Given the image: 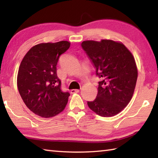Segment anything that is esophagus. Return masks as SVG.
Masks as SVG:
<instances>
[{
    "label": "esophagus",
    "instance_id": "obj_1",
    "mask_svg": "<svg viewBox=\"0 0 158 158\" xmlns=\"http://www.w3.org/2000/svg\"><path fill=\"white\" fill-rule=\"evenodd\" d=\"M70 92H71V93H79V89H72L71 90H70Z\"/></svg>",
    "mask_w": 158,
    "mask_h": 158
}]
</instances>
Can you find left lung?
Masks as SVG:
<instances>
[{
  "label": "left lung",
  "instance_id": "left-lung-1",
  "mask_svg": "<svg viewBox=\"0 0 158 158\" xmlns=\"http://www.w3.org/2000/svg\"><path fill=\"white\" fill-rule=\"evenodd\" d=\"M81 47L101 79L97 97L88 102V106L99 116H114L129 104L134 94L138 76L135 58L122 42L111 40H85Z\"/></svg>",
  "mask_w": 158,
  "mask_h": 158
}]
</instances>
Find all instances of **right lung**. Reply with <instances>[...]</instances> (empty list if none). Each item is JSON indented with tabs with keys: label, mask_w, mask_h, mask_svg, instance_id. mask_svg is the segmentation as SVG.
<instances>
[{
	"label": "right lung",
	"mask_w": 158,
	"mask_h": 158,
	"mask_svg": "<svg viewBox=\"0 0 158 158\" xmlns=\"http://www.w3.org/2000/svg\"><path fill=\"white\" fill-rule=\"evenodd\" d=\"M70 42H47L33 46L21 60L17 87L26 106L38 116L52 118L62 112L70 95L61 90L56 65Z\"/></svg>",
	"instance_id": "add662e5"
}]
</instances>
